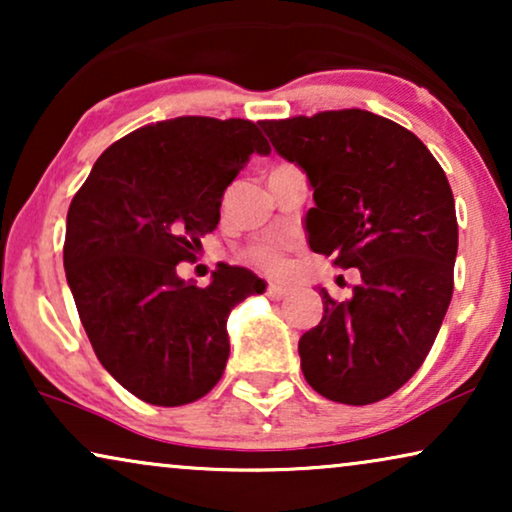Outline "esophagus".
<instances>
[{"mask_svg":"<svg viewBox=\"0 0 512 512\" xmlns=\"http://www.w3.org/2000/svg\"><path fill=\"white\" fill-rule=\"evenodd\" d=\"M268 296L272 300H282L289 296V289H286V286H279V284H268Z\"/></svg>","mask_w":512,"mask_h":512,"instance_id":"34e87169","label":"esophagus"}]
</instances>
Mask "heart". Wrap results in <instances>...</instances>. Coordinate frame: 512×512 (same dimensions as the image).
<instances>
[{
	"mask_svg": "<svg viewBox=\"0 0 512 512\" xmlns=\"http://www.w3.org/2000/svg\"><path fill=\"white\" fill-rule=\"evenodd\" d=\"M247 258L254 265H258V268L275 272V275L284 272V268H286L284 254H282V249L277 247V244H256V247H251L247 251Z\"/></svg>",
	"mask_w": 512,
	"mask_h": 512,
	"instance_id": "b5f03b06",
	"label": "heart"
}]
</instances>
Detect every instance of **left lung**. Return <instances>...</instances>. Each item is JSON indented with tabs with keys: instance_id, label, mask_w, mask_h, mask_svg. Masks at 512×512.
Masks as SVG:
<instances>
[{
	"instance_id": "left-lung-1",
	"label": "left lung",
	"mask_w": 512,
	"mask_h": 512,
	"mask_svg": "<svg viewBox=\"0 0 512 512\" xmlns=\"http://www.w3.org/2000/svg\"><path fill=\"white\" fill-rule=\"evenodd\" d=\"M314 188V254L359 268L349 300L321 289L324 317L298 342L300 368L328 401L368 405L422 366L454 289L459 230L450 181L422 139L363 109L261 121Z\"/></svg>"
}]
</instances>
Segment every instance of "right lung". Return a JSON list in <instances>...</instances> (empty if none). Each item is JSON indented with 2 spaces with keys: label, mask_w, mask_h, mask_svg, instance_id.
I'll return each mask as SVG.
<instances>
[{
  "label": "right lung",
  "mask_w": 512,
  "mask_h": 512,
  "mask_svg": "<svg viewBox=\"0 0 512 512\" xmlns=\"http://www.w3.org/2000/svg\"><path fill=\"white\" fill-rule=\"evenodd\" d=\"M254 153L270 144L244 118L151 123L111 144L69 205L62 258L81 324L109 375L146 403L177 408L209 394L230 354V310L265 291L230 265L207 289L177 275Z\"/></svg>",
  "instance_id": "add662e5"
}]
</instances>
